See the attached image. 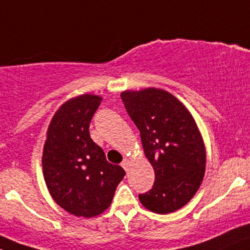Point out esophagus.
Instances as JSON below:
<instances>
[{"mask_svg": "<svg viewBox=\"0 0 250 250\" xmlns=\"http://www.w3.org/2000/svg\"><path fill=\"white\" fill-rule=\"evenodd\" d=\"M129 166H130V159L129 158H125L123 162H121V167H123L125 170L129 169Z\"/></svg>", "mask_w": 250, "mask_h": 250, "instance_id": "1", "label": "esophagus"}]
</instances>
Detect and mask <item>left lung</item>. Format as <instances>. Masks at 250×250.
Masks as SVG:
<instances>
[{"label":"left lung","mask_w":250,"mask_h":250,"mask_svg":"<svg viewBox=\"0 0 250 250\" xmlns=\"http://www.w3.org/2000/svg\"><path fill=\"white\" fill-rule=\"evenodd\" d=\"M121 99L154 169L153 187L139 195L140 201L152 212L179 210L205 174V145L194 118L182 102L158 88L125 91Z\"/></svg>","instance_id":"obj_1"}]
</instances>
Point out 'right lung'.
Returning <instances> with one entry per match:
<instances>
[{"label": "right lung", "mask_w": 250, "mask_h": 250, "mask_svg": "<svg viewBox=\"0 0 250 250\" xmlns=\"http://www.w3.org/2000/svg\"><path fill=\"white\" fill-rule=\"evenodd\" d=\"M102 98L82 94L52 116L42 151V173L50 195L75 216L94 217L110 206L125 170L106 161L91 139L89 124Z\"/></svg>", "instance_id": "obj_1"}]
</instances>
